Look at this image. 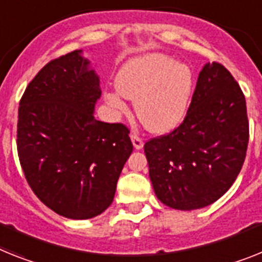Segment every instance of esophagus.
I'll use <instances>...</instances> for the list:
<instances>
[{
	"label": "esophagus",
	"instance_id": "34e87169",
	"mask_svg": "<svg viewBox=\"0 0 262 262\" xmlns=\"http://www.w3.org/2000/svg\"><path fill=\"white\" fill-rule=\"evenodd\" d=\"M130 138H132V142H133V146H135V149H141L142 146H144V141H142V138L140 137L138 135H136V133H132L130 135Z\"/></svg>",
	"mask_w": 262,
	"mask_h": 262
}]
</instances>
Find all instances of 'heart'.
Wrapping results in <instances>:
<instances>
[{
  "label": "heart",
  "instance_id": "heart-1",
  "mask_svg": "<svg viewBox=\"0 0 262 262\" xmlns=\"http://www.w3.org/2000/svg\"><path fill=\"white\" fill-rule=\"evenodd\" d=\"M117 92L104 94L114 114L127 113L124 98L136 101L138 118L153 133H168L179 126L188 112L193 74L186 65L161 53L132 58L116 77Z\"/></svg>",
  "mask_w": 262,
  "mask_h": 262
}]
</instances>
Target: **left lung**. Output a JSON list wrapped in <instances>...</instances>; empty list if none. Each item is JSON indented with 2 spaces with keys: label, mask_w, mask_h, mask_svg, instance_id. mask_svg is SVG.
Wrapping results in <instances>:
<instances>
[{
  "label": "left lung",
  "mask_w": 262,
  "mask_h": 262,
  "mask_svg": "<svg viewBox=\"0 0 262 262\" xmlns=\"http://www.w3.org/2000/svg\"><path fill=\"white\" fill-rule=\"evenodd\" d=\"M248 141L243 90L221 63H206L181 125L145 142L157 199L179 210L200 209L217 201L236 181Z\"/></svg>",
  "instance_id": "8db88e82"
}]
</instances>
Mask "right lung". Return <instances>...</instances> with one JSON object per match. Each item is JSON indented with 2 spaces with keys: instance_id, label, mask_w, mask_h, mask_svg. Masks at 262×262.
Segmentation results:
<instances>
[{
  "instance_id": "right-lung-1",
  "label": "right lung",
  "mask_w": 262,
  "mask_h": 262,
  "mask_svg": "<svg viewBox=\"0 0 262 262\" xmlns=\"http://www.w3.org/2000/svg\"><path fill=\"white\" fill-rule=\"evenodd\" d=\"M81 52L39 70L19 101L17 124L26 181L48 208L72 220L92 219L107 209L133 151L125 125L94 118L100 77Z\"/></svg>"
}]
</instances>
